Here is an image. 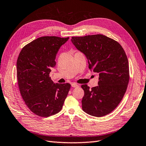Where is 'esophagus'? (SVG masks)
Segmentation results:
<instances>
[{
	"label": "esophagus",
	"mask_w": 146,
	"mask_h": 146,
	"mask_svg": "<svg viewBox=\"0 0 146 146\" xmlns=\"http://www.w3.org/2000/svg\"><path fill=\"white\" fill-rule=\"evenodd\" d=\"M71 86L73 88H77V87L78 86V84H77V83H72Z\"/></svg>",
	"instance_id": "esophagus-1"
}]
</instances>
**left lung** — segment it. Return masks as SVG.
<instances>
[{
	"instance_id": "8db88e82",
	"label": "left lung",
	"mask_w": 146,
	"mask_h": 146,
	"mask_svg": "<svg viewBox=\"0 0 146 146\" xmlns=\"http://www.w3.org/2000/svg\"><path fill=\"white\" fill-rule=\"evenodd\" d=\"M71 41L85 55L89 68L99 74L98 86H81L82 109L91 116L102 117L121 102L129 82V61L120 44L103 35L72 37Z\"/></svg>"
}]
</instances>
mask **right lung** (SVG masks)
<instances>
[{"label": "right lung", "mask_w": 146, "mask_h": 146, "mask_svg": "<svg viewBox=\"0 0 146 146\" xmlns=\"http://www.w3.org/2000/svg\"><path fill=\"white\" fill-rule=\"evenodd\" d=\"M69 38H38L25 46L17 58L20 93L30 111L39 116L47 117L60 111L70 88L69 83L55 84L49 77L57 52Z\"/></svg>", "instance_id": "add662e5"}]
</instances>
